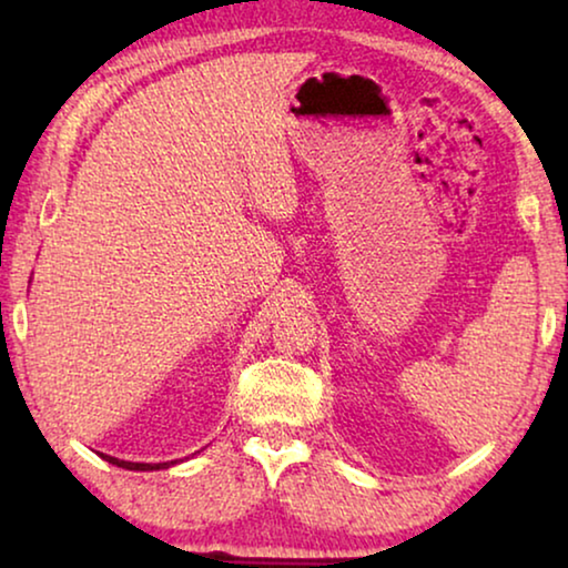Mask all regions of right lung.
<instances>
[{
	"mask_svg": "<svg viewBox=\"0 0 568 568\" xmlns=\"http://www.w3.org/2000/svg\"><path fill=\"white\" fill-rule=\"evenodd\" d=\"M108 463L119 465V468H126V470H160V468H168V463H126V460H119V457H111V455H103Z\"/></svg>",
	"mask_w": 568,
	"mask_h": 568,
	"instance_id": "add662e5",
	"label": "right lung"
}]
</instances>
